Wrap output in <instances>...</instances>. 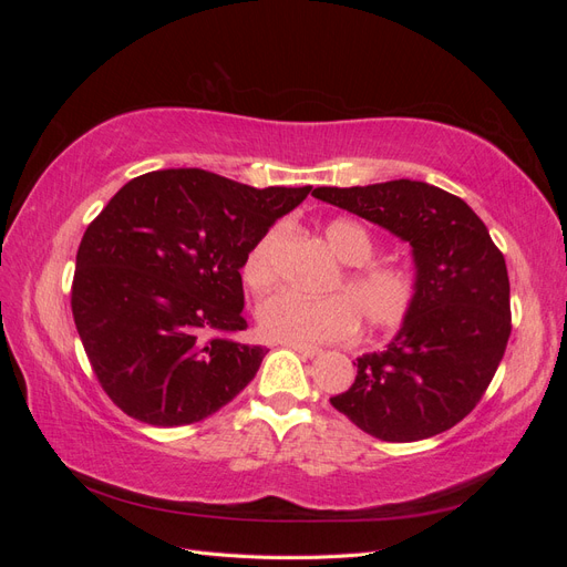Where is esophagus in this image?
<instances>
[{"instance_id":"1","label":"esophagus","mask_w":567,"mask_h":567,"mask_svg":"<svg viewBox=\"0 0 567 567\" xmlns=\"http://www.w3.org/2000/svg\"><path fill=\"white\" fill-rule=\"evenodd\" d=\"M284 346L290 348V350H296L302 357H317V354H321V350L312 348V346H298V342H284Z\"/></svg>"}]
</instances>
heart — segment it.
<instances>
[{
    "instance_id": "b5f03b06",
    "label": "heart",
    "mask_w": 567,
    "mask_h": 567,
    "mask_svg": "<svg viewBox=\"0 0 567 567\" xmlns=\"http://www.w3.org/2000/svg\"><path fill=\"white\" fill-rule=\"evenodd\" d=\"M321 236L338 260L348 265L329 286L333 296L307 300L277 293L267 298L257 310L262 333L281 342L319 346L348 338L359 319L373 333L400 329L419 298L416 271L402 262L373 260V236L354 219H331ZM279 244L281 231L269 229L246 252L241 277L252 293H267L277 284Z\"/></svg>"
}]
</instances>
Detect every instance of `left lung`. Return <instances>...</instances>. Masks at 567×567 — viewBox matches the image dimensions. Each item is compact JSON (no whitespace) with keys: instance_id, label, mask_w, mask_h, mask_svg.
Here are the masks:
<instances>
[{"instance_id":"left-lung-1","label":"left lung","mask_w":567,"mask_h":567,"mask_svg":"<svg viewBox=\"0 0 567 567\" xmlns=\"http://www.w3.org/2000/svg\"><path fill=\"white\" fill-rule=\"evenodd\" d=\"M315 198L381 225L414 248L419 298L383 352L357 359V379L331 404L364 433L416 442L450 431L483 400L511 336L502 250L458 196L392 179L319 186Z\"/></svg>"}]
</instances>
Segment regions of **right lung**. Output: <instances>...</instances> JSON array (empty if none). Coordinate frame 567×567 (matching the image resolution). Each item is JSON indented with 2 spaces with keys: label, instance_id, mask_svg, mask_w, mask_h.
<instances>
[{
  "label": "right lung",
  "instance_id": "obj_1",
  "mask_svg": "<svg viewBox=\"0 0 567 567\" xmlns=\"http://www.w3.org/2000/svg\"><path fill=\"white\" fill-rule=\"evenodd\" d=\"M312 186L238 184L198 167L134 177L84 231L73 319L99 385L127 416L198 423L262 364L246 329L241 267Z\"/></svg>",
  "mask_w": 567,
  "mask_h": 567
}]
</instances>
